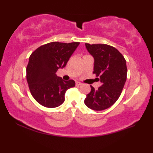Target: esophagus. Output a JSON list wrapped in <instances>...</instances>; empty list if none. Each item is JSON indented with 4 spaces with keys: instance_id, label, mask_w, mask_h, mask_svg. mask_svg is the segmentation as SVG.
Instances as JSON below:
<instances>
[{
    "instance_id": "34e87169",
    "label": "esophagus",
    "mask_w": 153,
    "mask_h": 153,
    "mask_svg": "<svg viewBox=\"0 0 153 153\" xmlns=\"http://www.w3.org/2000/svg\"><path fill=\"white\" fill-rule=\"evenodd\" d=\"M76 86H80V85H82V84L81 82H76Z\"/></svg>"
}]
</instances>
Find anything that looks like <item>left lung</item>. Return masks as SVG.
<instances>
[{
  "mask_svg": "<svg viewBox=\"0 0 153 153\" xmlns=\"http://www.w3.org/2000/svg\"><path fill=\"white\" fill-rule=\"evenodd\" d=\"M88 51L94 59V71L100 77L101 86L97 90L91 87L84 103L94 111H102L117 101L127 78L126 61L117 49L105 44L86 43ZM98 79V77H97Z\"/></svg>",
  "mask_w": 153,
  "mask_h": 153,
  "instance_id": "left-lung-1",
  "label": "left lung"
}]
</instances>
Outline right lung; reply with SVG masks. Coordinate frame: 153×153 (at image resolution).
Segmentation results:
<instances>
[{
    "label": "right lung",
    "instance_id": "right-lung-1",
    "mask_svg": "<svg viewBox=\"0 0 153 153\" xmlns=\"http://www.w3.org/2000/svg\"><path fill=\"white\" fill-rule=\"evenodd\" d=\"M79 45L78 42H53L38 47L31 54L26 68L27 82L31 94L39 104L48 108L62 105L67 90L74 87L73 79L64 81L56 76Z\"/></svg>",
    "mask_w": 153,
    "mask_h": 153
}]
</instances>
